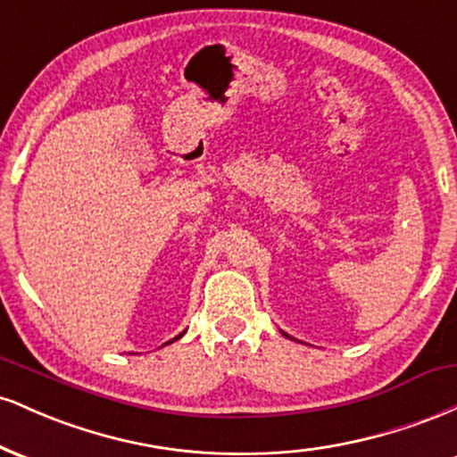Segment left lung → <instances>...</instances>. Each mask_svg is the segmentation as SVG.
Wrapping results in <instances>:
<instances>
[{
	"instance_id": "left-lung-1",
	"label": "left lung",
	"mask_w": 457,
	"mask_h": 457,
	"mask_svg": "<svg viewBox=\"0 0 457 457\" xmlns=\"http://www.w3.org/2000/svg\"><path fill=\"white\" fill-rule=\"evenodd\" d=\"M281 333H283V330H281ZM283 335H286V337H290V335H287V333H283ZM292 339V337H290Z\"/></svg>"
}]
</instances>
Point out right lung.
<instances>
[{
    "instance_id": "1",
    "label": "right lung",
    "mask_w": 457,
    "mask_h": 457,
    "mask_svg": "<svg viewBox=\"0 0 457 457\" xmlns=\"http://www.w3.org/2000/svg\"><path fill=\"white\" fill-rule=\"evenodd\" d=\"M182 333H185V330H182ZM182 333H180V335H178V337H182ZM178 337H174V339H178Z\"/></svg>"
}]
</instances>
